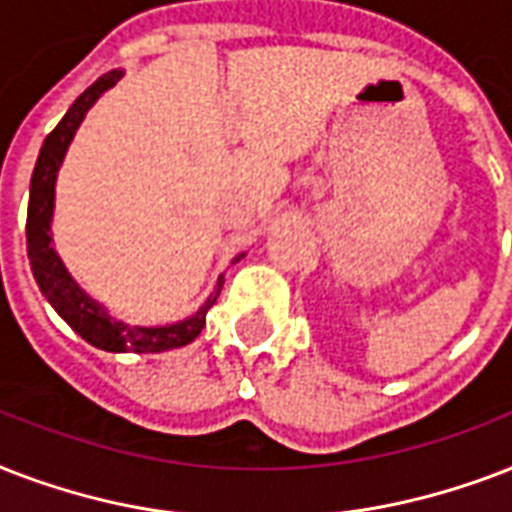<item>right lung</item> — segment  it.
<instances>
[{
    "instance_id": "right-lung-1",
    "label": "right lung",
    "mask_w": 512,
    "mask_h": 512,
    "mask_svg": "<svg viewBox=\"0 0 512 512\" xmlns=\"http://www.w3.org/2000/svg\"><path fill=\"white\" fill-rule=\"evenodd\" d=\"M122 71L114 69L104 77H98L93 85L87 87L85 93L79 95L77 101L69 106V112L63 114V120L53 128V133L45 138V144L39 149L37 165L31 173V189H29V216H26V248H29V261L34 280H37L39 291L45 293L47 301L53 304V310L77 331L85 342H90L98 350L106 352H165L184 347L194 342L200 331L205 328V315L211 310L216 299H219L224 275H219V283L213 293L205 299L200 310L194 312L192 318L178 320L170 326H128L122 320L112 318L104 304L90 299L74 277L66 272L61 256L53 248V235H50V221H53V205H55V178L61 170V162L66 157L71 138L77 128L85 120L87 109L101 98V95L120 82ZM243 259V253L235 261Z\"/></svg>"
}]
</instances>
